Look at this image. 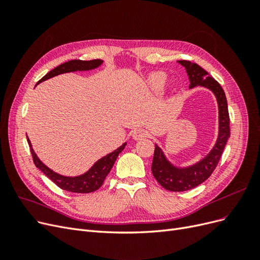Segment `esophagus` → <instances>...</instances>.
Here are the masks:
<instances>
[{"instance_id": "obj_1", "label": "esophagus", "mask_w": 260, "mask_h": 260, "mask_svg": "<svg viewBox=\"0 0 260 260\" xmlns=\"http://www.w3.org/2000/svg\"><path fill=\"white\" fill-rule=\"evenodd\" d=\"M147 137V131L144 129H137L132 132V138L136 141H140Z\"/></svg>"}]
</instances>
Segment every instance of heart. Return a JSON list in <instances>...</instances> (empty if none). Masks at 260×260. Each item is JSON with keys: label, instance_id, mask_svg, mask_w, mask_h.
<instances>
[{"label": "heart", "instance_id": "obj_1", "mask_svg": "<svg viewBox=\"0 0 260 260\" xmlns=\"http://www.w3.org/2000/svg\"><path fill=\"white\" fill-rule=\"evenodd\" d=\"M166 81H167V75L161 72L153 73L149 75L146 79L148 89L156 93L161 92L164 90Z\"/></svg>", "mask_w": 260, "mask_h": 260}]
</instances>
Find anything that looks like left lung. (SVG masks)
Masks as SVG:
<instances>
[{
	"label": "left lung",
	"instance_id": "8db88e82",
	"mask_svg": "<svg viewBox=\"0 0 260 260\" xmlns=\"http://www.w3.org/2000/svg\"><path fill=\"white\" fill-rule=\"evenodd\" d=\"M185 68L190 89L203 86L211 91L218 104V137L215 145L202 159L188 166H178L167 158L162 149L155 144L152 164L154 178L162 187L172 192H183L194 188L207 180L215 170L230 138V118L224 91L205 69L188 60H178Z\"/></svg>",
	"mask_w": 260,
	"mask_h": 260
}]
</instances>
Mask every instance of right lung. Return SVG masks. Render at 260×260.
Listing matches in <instances>:
<instances>
[{
  "label": "right lung",
  "instance_id": "add662e5",
  "mask_svg": "<svg viewBox=\"0 0 260 260\" xmlns=\"http://www.w3.org/2000/svg\"><path fill=\"white\" fill-rule=\"evenodd\" d=\"M104 60L102 59H93V60H80V59H74L69 60L67 62H64L56 68L51 70L50 73L46 74L42 79L38 82L41 83L45 80L51 79V78L58 76L61 74L67 73H75V72H86V70H92L100 67L103 64ZM27 141L30 146L31 154H32V158L35 161V165L37 168L40 169L43 174L50 178L53 182L59 186L62 190H66L69 192L74 193H91L99 190V188L103 184L106 176L109 174V171L113 168L114 164L117 159L118 155H119L123 148L127 145V142H124L122 145H120L118 148L112 153H109L103 157H101L99 160L94 162L89 170H86L84 174L79 176H64L60 175L58 172L54 171L50 167L39 158L38 155L36 154L35 149L32 148V144H31L30 140L27 136Z\"/></svg>",
  "mask_w": 260,
  "mask_h": 260
}]
</instances>
